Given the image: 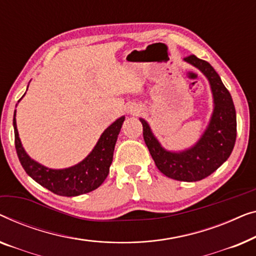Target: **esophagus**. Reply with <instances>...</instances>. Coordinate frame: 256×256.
Wrapping results in <instances>:
<instances>
[{"label": "esophagus", "mask_w": 256, "mask_h": 256, "mask_svg": "<svg viewBox=\"0 0 256 256\" xmlns=\"http://www.w3.org/2000/svg\"><path fill=\"white\" fill-rule=\"evenodd\" d=\"M128 111L130 114H136V112H139V109H136V108H133V106H130Z\"/></svg>", "instance_id": "obj_1"}]
</instances>
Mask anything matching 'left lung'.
I'll list each match as a JSON object with an SVG mask.
<instances>
[{"instance_id": "left-lung-1", "label": "left lung", "mask_w": 256, "mask_h": 256, "mask_svg": "<svg viewBox=\"0 0 256 256\" xmlns=\"http://www.w3.org/2000/svg\"><path fill=\"white\" fill-rule=\"evenodd\" d=\"M184 61L206 76L214 96V112L200 139L188 150L170 152L160 145L148 123L142 118L140 122L144 140L158 169L172 180L196 182L217 170L231 156L236 138V116L231 94L214 67L194 54L186 56Z\"/></svg>"}]
</instances>
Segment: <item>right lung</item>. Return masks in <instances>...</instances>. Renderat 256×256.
<instances>
[{"instance_id":"right-lung-1","label":"right lung","mask_w":256,"mask_h":256,"mask_svg":"<svg viewBox=\"0 0 256 256\" xmlns=\"http://www.w3.org/2000/svg\"><path fill=\"white\" fill-rule=\"evenodd\" d=\"M14 114L15 147L20 162L26 174L36 182L60 196H78L98 188L109 174L117 136L125 117L122 116L102 133L96 146L80 164L64 169H51L32 160L22 146Z\"/></svg>"}]
</instances>
